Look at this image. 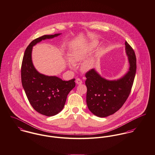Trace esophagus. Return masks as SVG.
Instances as JSON below:
<instances>
[{
    "label": "esophagus",
    "mask_w": 155,
    "mask_h": 155,
    "mask_svg": "<svg viewBox=\"0 0 155 155\" xmlns=\"http://www.w3.org/2000/svg\"><path fill=\"white\" fill-rule=\"evenodd\" d=\"M76 83H77V84H81L83 83V81H82V80H81V79H80V78H77V79H76Z\"/></svg>",
    "instance_id": "esophagus-1"
}]
</instances>
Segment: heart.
Listing matches in <instances>:
<instances>
[{
	"instance_id": "b5f03b06",
	"label": "heart",
	"mask_w": 155,
	"mask_h": 155,
	"mask_svg": "<svg viewBox=\"0 0 155 155\" xmlns=\"http://www.w3.org/2000/svg\"><path fill=\"white\" fill-rule=\"evenodd\" d=\"M99 45V43L96 40H92L86 46L75 49L71 53V60L72 62L69 63V67L71 68H75V64L74 63H77L84 61L88 56L93 49H94ZM94 59H90L86 61L82 65V69L84 71H88L92 68L94 65Z\"/></svg>"
}]
</instances>
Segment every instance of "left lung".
<instances>
[{"label": "left lung", "mask_w": 155, "mask_h": 155, "mask_svg": "<svg viewBox=\"0 0 155 155\" xmlns=\"http://www.w3.org/2000/svg\"><path fill=\"white\" fill-rule=\"evenodd\" d=\"M125 45L130 69L122 78L107 80L94 69L86 73V102L88 109L97 117L104 118L115 113L130 94L136 72V57L133 49L126 41Z\"/></svg>", "instance_id": "obj_1"}]
</instances>
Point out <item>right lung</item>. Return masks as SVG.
Listing matches in <instances>:
<instances>
[{
	"label": "right lung",
	"mask_w": 155,
	"mask_h": 155,
	"mask_svg": "<svg viewBox=\"0 0 155 155\" xmlns=\"http://www.w3.org/2000/svg\"><path fill=\"white\" fill-rule=\"evenodd\" d=\"M61 34L44 35L33 40L27 46L21 65V82L28 100L37 112L54 116L64 108L67 96L75 87V78L63 81L55 76H46L35 69L31 60L33 46L43 40Z\"/></svg>",
	"instance_id": "1"
}]
</instances>
